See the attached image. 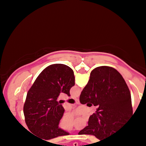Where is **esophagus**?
Returning <instances> with one entry per match:
<instances>
[{
	"label": "esophagus",
	"instance_id": "34e87169",
	"mask_svg": "<svg viewBox=\"0 0 146 146\" xmlns=\"http://www.w3.org/2000/svg\"><path fill=\"white\" fill-rule=\"evenodd\" d=\"M75 101H76L77 102H80V100H79L78 98H75Z\"/></svg>",
	"mask_w": 146,
	"mask_h": 146
}]
</instances>
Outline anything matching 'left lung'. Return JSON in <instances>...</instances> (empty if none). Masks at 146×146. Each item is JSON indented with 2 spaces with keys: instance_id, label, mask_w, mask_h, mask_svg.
<instances>
[{
  "instance_id": "obj_1",
  "label": "left lung",
  "mask_w": 146,
  "mask_h": 146,
  "mask_svg": "<svg viewBox=\"0 0 146 146\" xmlns=\"http://www.w3.org/2000/svg\"><path fill=\"white\" fill-rule=\"evenodd\" d=\"M74 85L73 71L62 64L50 65L38 75L23 107L26 124L36 137L48 140L69 135L59 128L64 108L57 100L60 93L70 96V89Z\"/></svg>"
}]
</instances>
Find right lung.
Segmentation results:
<instances>
[{
	"instance_id": "obj_1",
	"label": "right lung",
	"mask_w": 146,
	"mask_h": 146,
	"mask_svg": "<svg viewBox=\"0 0 146 146\" xmlns=\"http://www.w3.org/2000/svg\"><path fill=\"white\" fill-rule=\"evenodd\" d=\"M80 102L82 104L91 102L98 108L90 116L88 125L78 134L94 135L100 140L119 131L134 115L130 92L124 79L110 66H99L91 71Z\"/></svg>"
}]
</instances>
